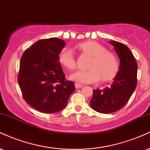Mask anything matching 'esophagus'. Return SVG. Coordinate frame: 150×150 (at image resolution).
Here are the masks:
<instances>
[{
	"instance_id": "1",
	"label": "esophagus",
	"mask_w": 150,
	"mask_h": 150,
	"mask_svg": "<svg viewBox=\"0 0 150 150\" xmlns=\"http://www.w3.org/2000/svg\"><path fill=\"white\" fill-rule=\"evenodd\" d=\"M75 88H76V89H80V88L82 87V84H79V83H75Z\"/></svg>"
}]
</instances>
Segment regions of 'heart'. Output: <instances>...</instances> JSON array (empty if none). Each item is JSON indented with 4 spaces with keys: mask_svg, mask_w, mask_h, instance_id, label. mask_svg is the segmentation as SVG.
Instances as JSON below:
<instances>
[{
    "mask_svg": "<svg viewBox=\"0 0 150 150\" xmlns=\"http://www.w3.org/2000/svg\"><path fill=\"white\" fill-rule=\"evenodd\" d=\"M75 48L91 57L87 70H77L70 76V80L82 84H91L101 80L103 82L112 80L120 70V63L117 56L96 41L88 40L79 42ZM59 63L67 70H74L76 61L70 49H64L58 57Z\"/></svg>",
    "mask_w": 150,
    "mask_h": 150,
    "instance_id": "1",
    "label": "heart"
}]
</instances>
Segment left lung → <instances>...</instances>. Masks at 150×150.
I'll use <instances>...</instances> for the list:
<instances>
[{
  "label": "left lung",
  "mask_w": 150,
  "mask_h": 150,
  "mask_svg": "<svg viewBox=\"0 0 150 150\" xmlns=\"http://www.w3.org/2000/svg\"><path fill=\"white\" fill-rule=\"evenodd\" d=\"M109 43L114 46L120 59V71L110 86L93 89L90 100L91 108L98 112L107 114L120 110L125 105L137 85L138 65L127 46L117 41Z\"/></svg>",
  "instance_id": "left-lung-1"
}]
</instances>
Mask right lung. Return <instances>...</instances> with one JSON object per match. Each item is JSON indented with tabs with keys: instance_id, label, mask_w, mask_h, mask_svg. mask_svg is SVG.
<instances>
[{
	"instance_id": "add662e5",
	"label": "right lung",
	"mask_w": 150,
	"mask_h": 150,
	"mask_svg": "<svg viewBox=\"0 0 150 150\" xmlns=\"http://www.w3.org/2000/svg\"><path fill=\"white\" fill-rule=\"evenodd\" d=\"M65 45L63 40L57 38L40 40L21 58L18 83L23 99L41 112L61 111L75 90L74 82L66 80L58 61Z\"/></svg>"
}]
</instances>
